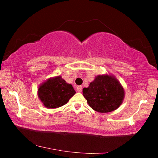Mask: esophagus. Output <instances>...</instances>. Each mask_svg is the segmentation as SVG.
<instances>
[{
	"instance_id": "obj_1",
	"label": "esophagus",
	"mask_w": 158,
	"mask_h": 158,
	"mask_svg": "<svg viewBox=\"0 0 158 158\" xmlns=\"http://www.w3.org/2000/svg\"><path fill=\"white\" fill-rule=\"evenodd\" d=\"M77 91H78V92H81V90H82V86H81V85H78V86L77 87Z\"/></svg>"
}]
</instances>
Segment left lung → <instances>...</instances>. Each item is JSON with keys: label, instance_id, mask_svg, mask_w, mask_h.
I'll list each match as a JSON object with an SVG mask.
<instances>
[{"label": "left lung", "instance_id": "8db88e82", "mask_svg": "<svg viewBox=\"0 0 158 158\" xmlns=\"http://www.w3.org/2000/svg\"><path fill=\"white\" fill-rule=\"evenodd\" d=\"M83 95L93 110L109 113L122 105L125 90L113 74H99L90 83L89 87L83 89Z\"/></svg>", "mask_w": 158, "mask_h": 158}]
</instances>
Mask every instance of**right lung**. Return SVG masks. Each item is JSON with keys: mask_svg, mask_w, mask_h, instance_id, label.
Listing matches in <instances>:
<instances>
[{"mask_svg": "<svg viewBox=\"0 0 158 158\" xmlns=\"http://www.w3.org/2000/svg\"><path fill=\"white\" fill-rule=\"evenodd\" d=\"M73 85L68 84L60 75L51 77L40 84L37 95L47 109L60 107L75 94Z\"/></svg>", "mask_w": 158, "mask_h": 158, "instance_id": "obj_1", "label": "right lung"}]
</instances>
